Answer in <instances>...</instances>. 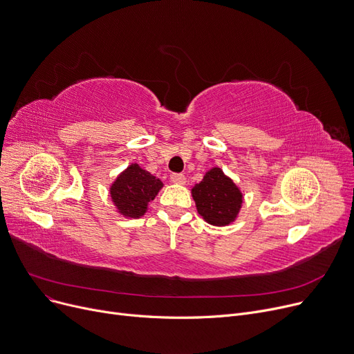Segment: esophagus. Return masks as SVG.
<instances>
[{"mask_svg": "<svg viewBox=\"0 0 354 354\" xmlns=\"http://www.w3.org/2000/svg\"><path fill=\"white\" fill-rule=\"evenodd\" d=\"M171 180L175 185H185V183H187V176L182 175V174H174L171 176Z\"/></svg>", "mask_w": 354, "mask_h": 354, "instance_id": "34e87169", "label": "esophagus"}]
</instances>
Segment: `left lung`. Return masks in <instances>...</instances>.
<instances>
[{
  "label": "left lung",
  "instance_id": "8db88e82",
  "mask_svg": "<svg viewBox=\"0 0 354 354\" xmlns=\"http://www.w3.org/2000/svg\"><path fill=\"white\" fill-rule=\"evenodd\" d=\"M198 214L214 227H228L236 221L243 208L244 194L238 185L218 166L205 172L191 189Z\"/></svg>",
  "mask_w": 354,
  "mask_h": 354
}]
</instances>
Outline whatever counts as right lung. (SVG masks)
Here are the masks:
<instances>
[{"label":"right lung","mask_w":354,"mask_h":354,"mask_svg":"<svg viewBox=\"0 0 354 354\" xmlns=\"http://www.w3.org/2000/svg\"><path fill=\"white\" fill-rule=\"evenodd\" d=\"M163 182L147 172L138 163H130L110 183L109 194L116 212L124 218H142L159 191Z\"/></svg>","instance_id":"right-lung-1"}]
</instances>
